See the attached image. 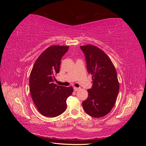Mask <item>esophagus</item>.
<instances>
[{
	"label": "esophagus",
	"mask_w": 146,
	"mask_h": 146,
	"mask_svg": "<svg viewBox=\"0 0 146 146\" xmlns=\"http://www.w3.org/2000/svg\"><path fill=\"white\" fill-rule=\"evenodd\" d=\"M79 90H80V88H77V87H74V90L75 91H78Z\"/></svg>",
	"instance_id": "1"
}]
</instances>
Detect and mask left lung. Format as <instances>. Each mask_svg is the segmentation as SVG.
<instances>
[{"instance_id":"left-lung-1","label":"left lung","mask_w":146,"mask_h":146,"mask_svg":"<svg viewBox=\"0 0 146 146\" xmlns=\"http://www.w3.org/2000/svg\"><path fill=\"white\" fill-rule=\"evenodd\" d=\"M85 55L87 70L92 75V86L88 97L83 102L85 112L94 117L108 114L115 104L119 90L117 72L111 60L97 46H80Z\"/></svg>"}]
</instances>
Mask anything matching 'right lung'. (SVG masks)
Returning a JSON list of instances; mask_svg holds the SVG:
<instances>
[{"mask_svg":"<svg viewBox=\"0 0 146 146\" xmlns=\"http://www.w3.org/2000/svg\"><path fill=\"white\" fill-rule=\"evenodd\" d=\"M69 46H52L39 56L33 66L29 79L31 96L39 112L47 117H56L67 108L66 100L73 88L57 85L54 82L60 71L61 60Z\"/></svg>","mask_w":146,"mask_h":146,"instance_id":"add662e5","label":"right lung"}]
</instances>
